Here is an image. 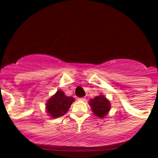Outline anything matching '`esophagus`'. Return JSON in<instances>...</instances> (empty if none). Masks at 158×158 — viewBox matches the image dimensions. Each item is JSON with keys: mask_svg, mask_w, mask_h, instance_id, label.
Listing matches in <instances>:
<instances>
[{"mask_svg": "<svg viewBox=\"0 0 158 158\" xmlns=\"http://www.w3.org/2000/svg\"><path fill=\"white\" fill-rule=\"evenodd\" d=\"M78 100H81V101H85L86 98H85V97H81V98H79V99H78Z\"/></svg>", "mask_w": 158, "mask_h": 158, "instance_id": "34e87169", "label": "esophagus"}]
</instances>
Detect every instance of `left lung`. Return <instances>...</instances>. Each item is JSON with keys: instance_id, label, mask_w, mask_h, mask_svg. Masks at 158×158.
Segmentation results:
<instances>
[{"instance_id": "obj_1", "label": "left lung", "mask_w": 158, "mask_h": 158, "mask_svg": "<svg viewBox=\"0 0 158 158\" xmlns=\"http://www.w3.org/2000/svg\"><path fill=\"white\" fill-rule=\"evenodd\" d=\"M89 105L96 116L99 118H104L111 108V103L104 95L95 96L89 101Z\"/></svg>"}]
</instances>
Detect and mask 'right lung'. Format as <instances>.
<instances>
[{
	"label": "right lung",
	"mask_w": 158,
	"mask_h": 158,
	"mask_svg": "<svg viewBox=\"0 0 158 158\" xmlns=\"http://www.w3.org/2000/svg\"><path fill=\"white\" fill-rule=\"evenodd\" d=\"M74 100L73 97L65 96L64 92L58 90L47 100L46 107L48 115H51V117L54 118L62 116L68 111Z\"/></svg>",
	"instance_id": "1"
}]
</instances>
